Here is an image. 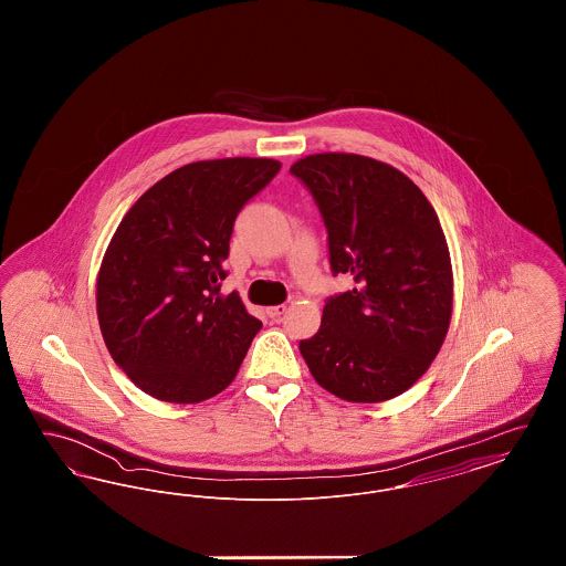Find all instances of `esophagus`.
Instances as JSON below:
<instances>
[{"instance_id":"obj_1","label":"esophagus","mask_w":566,"mask_h":566,"mask_svg":"<svg viewBox=\"0 0 566 566\" xmlns=\"http://www.w3.org/2000/svg\"><path fill=\"white\" fill-rule=\"evenodd\" d=\"M284 314H286V305H273V307L268 310V316H270L271 321H280Z\"/></svg>"}]
</instances>
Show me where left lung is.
Here are the masks:
<instances>
[{"label":"left lung","mask_w":566,"mask_h":566,"mask_svg":"<svg viewBox=\"0 0 566 566\" xmlns=\"http://www.w3.org/2000/svg\"><path fill=\"white\" fill-rule=\"evenodd\" d=\"M323 216L333 275L323 324L298 342L314 379L354 403L399 397L429 369L452 316V265L429 199L386 163L324 153L291 167Z\"/></svg>","instance_id":"1"}]
</instances>
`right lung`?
Instances as JSON below:
<instances>
[{"mask_svg":"<svg viewBox=\"0 0 566 566\" xmlns=\"http://www.w3.org/2000/svg\"><path fill=\"white\" fill-rule=\"evenodd\" d=\"M273 159L189 163L120 220L99 280L97 316L114 363L146 395L199 403L238 376L263 323L220 295L235 218L280 171Z\"/></svg>","mask_w":566,"mask_h":566,"instance_id":"add662e5","label":"right lung"}]
</instances>
